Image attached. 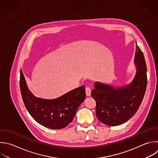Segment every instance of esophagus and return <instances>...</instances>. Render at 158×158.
<instances>
[{"instance_id":"obj_1","label":"esophagus","mask_w":158,"mask_h":158,"mask_svg":"<svg viewBox=\"0 0 158 158\" xmlns=\"http://www.w3.org/2000/svg\"><path fill=\"white\" fill-rule=\"evenodd\" d=\"M91 89L89 87H86V94L87 96H91Z\"/></svg>"}]
</instances>
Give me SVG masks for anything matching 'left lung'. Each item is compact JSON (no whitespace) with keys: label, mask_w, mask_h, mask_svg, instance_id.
Masks as SVG:
<instances>
[{"label":"left lung","mask_w":158,"mask_h":158,"mask_svg":"<svg viewBox=\"0 0 158 158\" xmlns=\"http://www.w3.org/2000/svg\"><path fill=\"white\" fill-rule=\"evenodd\" d=\"M134 64L136 72L132 81L125 86H113L96 82L91 96L96 101L98 119L109 126H117L129 120L138 110L147 85L146 65L136 43Z\"/></svg>","instance_id":"obj_1"}]
</instances>
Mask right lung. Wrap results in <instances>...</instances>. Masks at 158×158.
I'll return each mask as SVG.
<instances>
[{"instance_id": "right-lung-1", "label": "right lung", "mask_w": 158, "mask_h": 158, "mask_svg": "<svg viewBox=\"0 0 158 158\" xmlns=\"http://www.w3.org/2000/svg\"><path fill=\"white\" fill-rule=\"evenodd\" d=\"M20 86L23 102L30 114L37 122L51 129H62L71 123L86 98L84 85L56 99L37 98L28 89L22 71Z\"/></svg>"}]
</instances>
